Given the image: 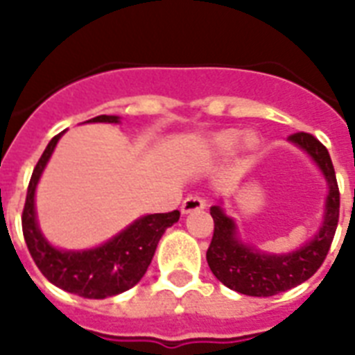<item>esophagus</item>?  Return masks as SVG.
<instances>
[{
	"label": "esophagus",
	"instance_id": "34e87169",
	"mask_svg": "<svg viewBox=\"0 0 355 355\" xmlns=\"http://www.w3.org/2000/svg\"><path fill=\"white\" fill-rule=\"evenodd\" d=\"M205 206H206V200H205V197H202V195H199V193L188 195V197L182 200V214H189V211L202 210Z\"/></svg>",
	"mask_w": 355,
	"mask_h": 355
}]
</instances>
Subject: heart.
<instances>
[{
  "label": "heart",
  "instance_id": "b5f03b06",
  "mask_svg": "<svg viewBox=\"0 0 355 355\" xmlns=\"http://www.w3.org/2000/svg\"><path fill=\"white\" fill-rule=\"evenodd\" d=\"M239 141H241V132H239V130H225V132H219L216 138H214L216 149L221 150V153L232 150Z\"/></svg>",
  "mask_w": 355,
  "mask_h": 355
}]
</instances>
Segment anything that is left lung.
<instances>
[{
    "instance_id": "1",
    "label": "left lung",
    "mask_w": 355,
    "mask_h": 355,
    "mask_svg": "<svg viewBox=\"0 0 355 355\" xmlns=\"http://www.w3.org/2000/svg\"><path fill=\"white\" fill-rule=\"evenodd\" d=\"M289 141L297 144L317 162L330 186L324 225L311 241L291 254H261L237 239L236 225L219 206L210 208L214 237L206 252L208 265L217 280L248 297H272L311 278L328 256L336 236L339 223V186L330 153L309 132L291 134Z\"/></svg>"
}]
</instances>
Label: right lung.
Wrapping results in <instances>:
<instances>
[{
    "instance_id": "add662e5",
    "label": "right lung",
    "mask_w": 355,
    "mask_h": 355,
    "mask_svg": "<svg viewBox=\"0 0 355 355\" xmlns=\"http://www.w3.org/2000/svg\"><path fill=\"white\" fill-rule=\"evenodd\" d=\"M118 116H97L90 121L118 123ZM60 136L62 132L57 134L47 144L46 150L42 153L40 160L31 175L24 214H21L25 243L36 267L53 286L85 298L114 297L127 291L141 280V276L150 265V259L155 256L162 234L178 221L180 211L173 210L167 214L141 217L114 239L92 250L66 252L53 248L44 239L36 225L35 189Z\"/></svg>"
}]
</instances>
